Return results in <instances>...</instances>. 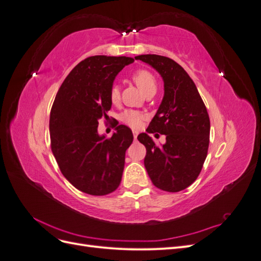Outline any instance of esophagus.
Masks as SVG:
<instances>
[{
	"instance_id": "obj_1",
	"label": "esophagus",
	"mask_w": 261,
	"mask_h": 261,
	"mask_svg": "<svg viewBox=\"0 0 261 261\" xmlns=\"http://www.w3.org/2000/svg\"><path fill=\"white\" fill-rule=\"evenodd\" d=\"M133 135H134V138H137V136H138V132L137 130H133Z\"/></svg>"
}]
</instances>
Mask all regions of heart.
<instances>
[{
  "label": "heart",
  "instance_id": "1",
  "mask_svg": "<svg viewBox=\"0 0 261 261\" xmlns=\"http://www.w3.org/2000/svg\"><path fill=\"white\" fill-rule=\"evenodd\" d=\"M133 81L138 86V88L145 94L151 90H156V82L154 76L147 69H139L133 74ZM110 99L113 103H117L120 100V87L114 84L110 89ZM120 120L126 125L133 128H138L146 120V115L135 110H126L121 116Z\"/></svg>",
  "mask_w": 261,
  "mask_h": 261
}]
</instances>
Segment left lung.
<instances>
[{
    "label": "left lung",
    "instance_id": "obj_1",
    "mask_svg": "<svg viewBox=\"0 0 261 261\" xmlns=\"http://www.w3.org/2000/svg\"><path fill=\"white\" fill-rule=\"evenodd\" d=\"M152 66L162 77L164 96L147 133L165 135V144L156 146L148 134L137 139L145 145V168L152 184L176 193L192 185L207 158L210 120L195 83L175 61L156 54L135 57Z\"/></svg>",
    "mask_w": 261,
    "mask_h": 261
}]
</instances>
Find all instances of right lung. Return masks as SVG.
<instances>
[{
    "instance_id": "right-lung-1",
    "label": "right lung",
    "mask_w": 261,
    "mask_h": 261,
    "mask_svg": "<svg viewBox=\"0 0 261 261\" xmlns=\"http://www.w3.org/2000/svg\"><path fill=\"white\" fill-rule=\"evenodd\" d=\"M134 59L94 55L72 69L55 96L50 113L51 149L62 174L77 189L93 196L114 192L122 179L132 129L118 125L111 138L98 134L101 117L111 109L110 89Z\"/></svg>"
}]
</instances>
